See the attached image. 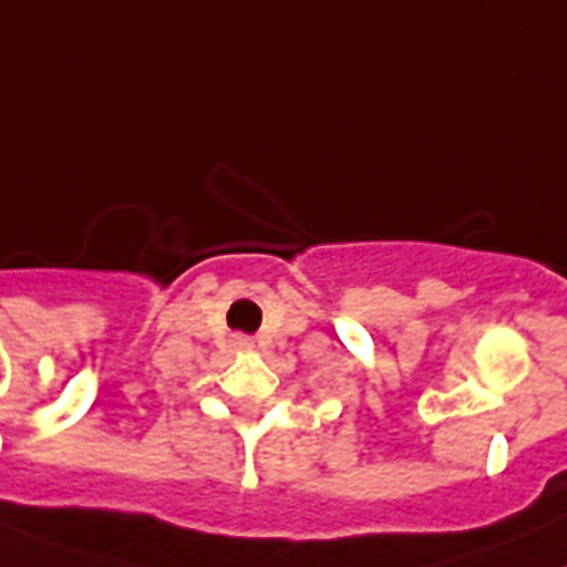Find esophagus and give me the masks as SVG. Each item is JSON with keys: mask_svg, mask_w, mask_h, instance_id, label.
<instances>
[{"mask_svg": "<svg viewBox=\"0 0 567 567\" xmlns=\"http://www.w3.org/2000/svg\"><path fill=\"white\" fill-rule=\"evenodd\" d=\"M236 346H250V342H247V340H241V337H236Z\"/></svg>", "mask_w": 567, "mask_h": 567, "instance_id": "1", "label": "esophagus"}]
</instances>
